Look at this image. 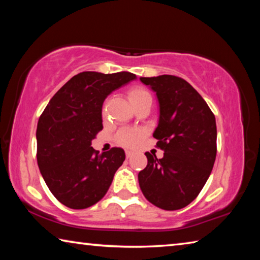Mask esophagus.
<instances>
[{
  "label": "esophagus",
  "mask_w": 260,
  "mask_h": 260,
  "mask_svg": "<svg viewBox=\"0 0 260 260\" xmlns=\"http://www.w3.org/2000/svg\"><path fill=\"white\" fill-rule=\"evenodd\" d=\"M132 156H133V151L126 150V157H127V158H131Z\"/></svg>",
  "instance_id": "obj_1"
}]
</instances>
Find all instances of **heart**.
Returning a JSON list of instances; mask_svg holds the SVG:
<instances>
[{"instance_id":"b5f03b06","label":"heart","mask_w":260,"mask_h":260,"mask_svg":"<svg viewBox=\"0 0 260 260\" xmlns=\"http://www.w3.org/2000/svg\"><path fill=\"white\" fill-rule=\"evenodd\" d=\"M149 96L150 94L141 87L131 88L128 90V100L133 107ZM143 138L144 132L141 129H121L116 135V142L124 147H138L142 142Z\"/></svg>"}]
</instances>
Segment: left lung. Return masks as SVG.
I'll use <instances>...</instances> for the list:
<instances>
[{
	"instance_id": "8db88e82",
	"label": "left lung",
	"mask_w": 260,
	"mask_h": 260,
	"mask_svg": "<svg viewBox=\"0 0 260 260\" xmlns=\"http://www.w3.org/2000/svg\"><path fill=\"white\" fill-rule=\"evenodd\" d=\"M156 91L159 122L153 133L164 157L146 152L148 165L139 173L146 199L166 211L182 209L199 196L217 156L215 117L184 79L164 74L140 78Z\"/></svg>"
}]
</instances>
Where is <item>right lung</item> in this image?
I'll list each match as a JSON object with an SVG mask.
<instances>
[{
  "label": "right lung",
  "instance_id": "right-lung-1",
  "mask_svg": "<svg viewBox=\"0 0 260 260\" xmlns=\"http://www.w3.org/2000/svg\"><path fill=\"white\" fill-rule=\"evenodd\" d=\"M135 74H77L52 96L39 118L37 159L52 195L70 209H87L109 190L125 160L121 148L99 155L91 140L102 131V105L117 88Z\"/></svg>",
  "mask_w": 260,
  "mask_h": 260
}]
</instances>
